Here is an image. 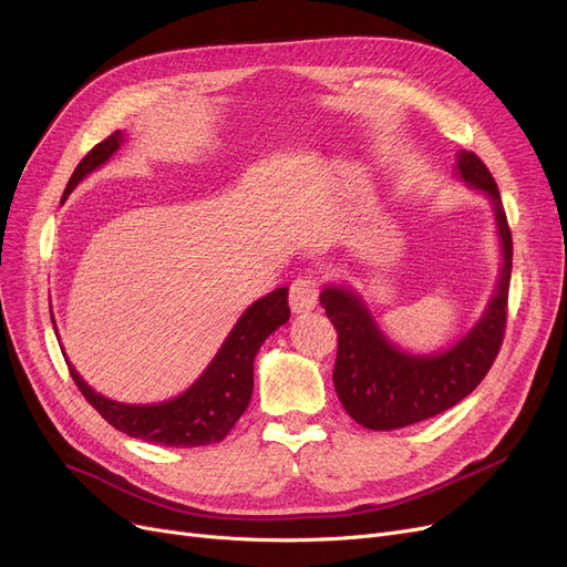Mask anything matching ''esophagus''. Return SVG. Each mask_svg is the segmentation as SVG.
<instances>
[{"mask_svg":"<svg viewBox=\"0 0 567 567\" xmlns=\"http://www.w3.org/2000/svg\"><path fill=\"white\" fill-rule=\"evenodd\" d=\"M288 302L295 313L311 311L318 305V281L313 277H300L290 284Z\"/></svg>","mask_w":567,"mask_h":567,"instance_id":"esophagus-1","label":"esophagus"}]
</instances>
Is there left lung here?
Segmentation results:
<instances>
[{
  "label": "left lung",
  "instance_id": "1",
  "mask_svg": "<svg viewBox=\"0 0 567 567\" xmlns=\"http://www.w3.org/2000/svg\"><path fill=\"white\" fill-rule=\"evenodd\" d=\"M460 177L489 196L503 247V267L489 309L477 326L439 355H409L392 346L353 290L328 286L320 305L337 330L334 390L346 413L373 431H392L434 417L468 396L492 369L507 320L512 233L496 179L473 152H460Z\"/></svg>",
  "mask_w": 567,
  "mask_h": 567
}]
</instances>
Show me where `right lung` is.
Here are the masks:
<instances>
[{"mask_svg":"<svg viewBox=\"0 0 567 567\" xmlns=\"http://www.w3.org/2000/svg\"><path fill=\"white\" fill-rule=\"evenodd\" d=\"M122 141L124 136L115 131L94 145L73 171L62 200L73 192L78 182H83L92 171L105 164L120 150ZM288 316V288H277L265 295L241 313L237 326L219 348L217 358L209 362L192 388L171 401L150 403V406H131V403H117L96 394L80 379L69 360L66 364L73 383L99 415L107 424L124 431L126 436L168 447L209 445L224 441L241 413L247 411L254 392V360L258 348L284 326ZM52 326H55V320H52Z\"/></svg>","mask_w":567,"mask_h":567,"instance_id":"add662e5","label":"right lung"}]
</instances>
